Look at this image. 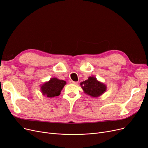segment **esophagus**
Here are the masks:
<instances>
[{
	"instance_id": "34e87169",
	"label": "esophagus",
	"mask_w": 148,
	"mask_h": 148,
	"mask_svg": "<svg viewBox=\"0 0 148 148\" xmlns=\"http://www.w3.org/2000/svg\"><path fill=\"white\" fill-rule=\"evenodd\" d=\"M69 83H71V84H73V85H77L78 83L77 82H74L73 80H71V81H69Z\"/></svg>"
}]
</instances>
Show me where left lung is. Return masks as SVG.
Returning a JSON list of instances; mask_svg holds the SVG:
<instances>
[{
    "instance_id": "obj_1",
    "label": "left lung",
    "mask_w": 148,
    "mask_h": 148,
    "mask_svg": "<svg viewBox=\"0 0 148 148\" xmlns=\"http://www.w3.org/2000/svg\"><path fill=\"white\" fill-rule=\"evenodd\" d=\"M80 85L84 92L92 97H100L107 89L106 85L97 80L94 76L89 77L86 80L80 83Z\"/></svg>"
}]
</instances>
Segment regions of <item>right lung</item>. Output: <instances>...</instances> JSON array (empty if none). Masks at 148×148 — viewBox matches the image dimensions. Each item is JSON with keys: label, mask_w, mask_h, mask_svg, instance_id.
Instances as JSON below:
<instances>
[{"label": "right lung", "mask_w": 148, "mask_h": 148, "mask_svg": "<svg viewBox=\"0 0 148 148\" xmlns=\"http://www.w3.org/2000/svg\"><path fill=\"white\" fill-rule=\"evenodd\" d=\"M66 84L65 81L53 77L40 86V91L43 96L53 98L60 94L62 89Z\"/></svg>", "instance_id": "obj_1"}]
</instances>
